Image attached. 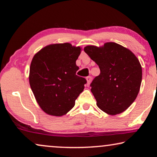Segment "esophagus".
Returning <instances> with one entry per match:
<instances>
[{"label":"esophagus","mask_w":157,"mask_h":157,"mask_svg":"<svg viewBox=\"0 0 157 157\" xmlns=\"http://www.w3.org/2000/svg\"><path fill=\"white\" fill-rule=\"evenodd\" d=\"M86 79V81H87V86H89L90 83H91V77L89 76V77H87Z\"/></svg>","instance_id":"34e87169"}]
</instances>
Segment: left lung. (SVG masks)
<instances>
[{"instance_id": "1", "label": "left lung", "mask_w": 157, "mask_h": 157, "mask_svg": "<svg viewBox=\"0 0 157 157\" xmlns=\"http://www.w3.org/2000/svg\"><path fill=\"white\" fill-rule=\"evenodd\" d=\"M99 66L100 74L90 86L97 106L110 115L125 111L136 99L142 81V67L129 49L113 42L84 48Z\"/></svg>"}]
</instances>
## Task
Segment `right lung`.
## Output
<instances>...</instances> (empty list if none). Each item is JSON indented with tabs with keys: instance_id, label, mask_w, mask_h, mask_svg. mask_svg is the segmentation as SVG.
<instances>
[{
	"instance_id": "1",
	"label": "right lung",
	"mask_w": 157,
	"mask_h": 157,
	"mask_svg": "<svg viewBox=\"0 0 157 157\" xmlns=\"http://www.w3.org/2000/svg\"><path fill=\"white\" fill-rule=\"evenodd\" d=\"M80 47L69 43L50 44L34 55L29 82L34 97L44 112L62 116L75 104L86 79L76 75Z\"/></svg>"
}]
</instances>
